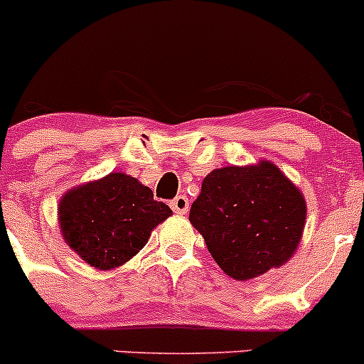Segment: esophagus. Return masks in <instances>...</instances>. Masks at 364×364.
Wrapping results in <instances>:
<instances>
[{
  "label": "esophagus",
  "mask_w": 364,
  "mask_h": 364,
  "mask_svg": "<svg viewBox=\"0 0 364 364\" xmlns=\"http://www.w3.org/2000/svg\"><path fill=\"white\" fill-rule=\"evenodd\" d=\"M171 208H172V210H174V213H179V215L186 213V211H188V208H190L188 197H186V196H178L171 203Z\"/></svg>",
  "instance_id": "1"
}]
</instances>
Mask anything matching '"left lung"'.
I'll return each mask as SVG.
<instances>
[{
  "label": "left lung",
  "instance_id": "8db88e82",
  "mask_svg": "<svg viewBox=\"0 0 364 364\" xmlns=\"http://www.w3.org/2000/svg\"><path fill=\"white\" fill-rule=\"evenodd\" d=\"M190 222L218 267L247 281L294 256L304 231L306 199L272 161L231 165L204 178Z\"/></svg>",
  "mask_w": 364,
  "mask_h": 364
}]
</instances>
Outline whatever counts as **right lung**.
Returning <instances> with one entry per match:
<instances>
[{"label": "right lung", "mask_w": 364, "mask_h": 364, "mask_svg": "<svg viewBox=\"0 0 364 364\" xmlns=\"http://www.w3.org/2000/svg\"><path fill=\"white\" fill-rule=\"evenodd\" d=\"M171 215L167 204L154 200L153 190L122 172L70 188L58 204L65 243L100 270L132 259Z\"/></svg>", "instance_id": "right-lung-1"}]
</instances>
